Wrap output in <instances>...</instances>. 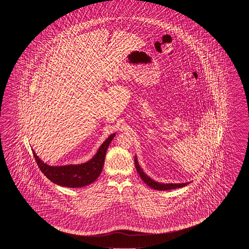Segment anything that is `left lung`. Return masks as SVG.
Returning <instances> with one entry per match:
<instances>
[{
	"label": "left lung",
	"mask_w": 249,
	"mask_h": 249,
	"mask_svg": "<svg viewBox=\"0 0 249 249\" xmlns=\"http://www.w3.org/2000/svg\"><path fill=\"white\" fill-rule=\"evenodd\" d=\"M135 162V166L137 170L138 174L140 175V177L142 178V180L150 188H152L154 190H158V191H169V190H174V189H178V188H182L184 186L188 185L190 182H185V183H160L156 180H152L149 176L146 175L142 167L140 166V164L138 163L137 157H135L134 159Z\"/></svg>",
	"instance_id": "8db88e82"
}]
</instances>
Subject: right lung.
<instances>
[{
    "label": "right lung",
    "instance_id": "obj_1",
    "mask_svg": "<svg viewBox=\"0 0 249 249\" xmlns=\"http://www.w3.org/2000/svg\"><path fill=\"white\" fill-rule=\"evenodd\" d=\"M115 135L116 133H113L108 136L101 144L94 157L83 164L53 166L42 162L34 149H32L33 154L42 174L53 183L68 188H81L92 183L101 175L107 149Z\"/></svg>",
    "mask_w": 249,
    "mask_h": 249
}]
</instances>
